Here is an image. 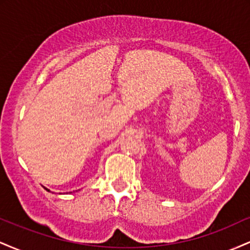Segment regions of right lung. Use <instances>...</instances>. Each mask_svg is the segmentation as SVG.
<instances>
[{"label": "right lung", "instance_id": "add662e5", "mask_svg": "<svg viewBox=\"0 0 250 250\" xmlns=\"http://www.w3.org/2000/svg\"><path fill=\"white\" fill-rule=\"evenodd\" d=\"M45 189H47V188H45ZM47 190H48V189H47ZM48 191H49V190H48Z\"/></svg>", "mask_w": 250, "mask_h": 250}]
</instances>
